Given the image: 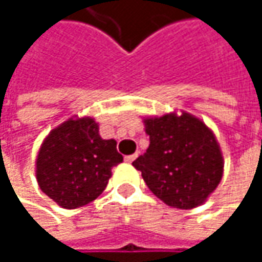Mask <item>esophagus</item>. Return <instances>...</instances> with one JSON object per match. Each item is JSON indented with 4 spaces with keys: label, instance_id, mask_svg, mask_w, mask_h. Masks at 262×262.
<instances>
[{
    "label": "esophagus",
    "instance_id": "obj_1",
    "mask_svg": "<svg viewBox=\"0 0 262 262\" xmlns=\"http://www.w3.org/2000/svg\"><path fill=\"white\" fill-rule=\"evenodd\" d=\"M136 158H138V153H133V155H129V156H126V158H124V161H126L127 164H132V162H133V161H135Z\"/></svg>",
    "mask_w": 262,
    "mask_h": 262
}]
</instances>
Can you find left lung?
Returning a JSON list of instances; mask_svg holds the SVG:
<instances>
[{
  "mask_svg": "<svg viewBox=\"0 0 262 262\" xmlns=\"http://www.w3.org/2000/svg\"><path fill=\"white\" fill-rule=\"evenodd\" d=\"M150 145L133 167L165 205L192 209L206 202L223 178V155L214 132L188 112L145 117Z\"/></svg>",
  "mask_w": 262,
  "mask_h": 262,
  "instance_id": "8db88e82",
  "label": "left lung"
}]
</instances>
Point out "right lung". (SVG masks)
Wrapping results in <instances>:
<instances>
[{"mask_svg":"<svg viewBox=\"0 0 262 262\" xmlns=\"http://www.w3.org/2000/svg\"><path fill=\"white\" fill-rule=\"evenodd\" d=\"M91 117H71L54 127L36 158L37 185L65 209L95 200L106 188L112 168L123 162L115 139H103Z\"/></svg>","mask_w":262,"mask_h":262,"instance_id":"obj_1","label":"right lung"}]
</instances>
